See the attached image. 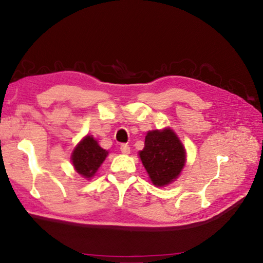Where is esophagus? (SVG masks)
Masks as SVG:
<instances>
[{
	"mask_svg": "<svg viewBox=\"0 0 263 263\" xmlns=\"http://www.w3.org/2000/svg\"><path fill=\"white\" fill-rule=\"evenodd\" d=\"M121 152L123 154H130V146L126 145V144L121 145Z\"/></svg>",
	"mask_w": 263,
	"mask_h": 263,
	"instance_id": "esophagus-1",
	"label": "esophagus"
}]
</instances>
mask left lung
Masks as SVG:
<instances>
[{"label":"left lung","mask_w":263,"mask_h":263,"mask_svg":"<svg viewBox=\"0 0 263 263\" xmlns=\"http://www.w3.org/2000/svg\"><path fill=\"white\" fill-rule=\"evenodd\" d=\"M152 183L164 186L177 179L185 164V149L172 128L148 131L139 152Z\"/></svg>","instance_id":"left-lung-1"}]
</instances>
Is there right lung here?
I'll return each instance as SVG.
<instances>
[{
	"mask_svg": "<svg viewBox=\"0 0 263 263\" xmlns=\"http://www.w3.org/2000/svg\"><path fill=\"white\" fill-rule=\"evenodd\" d=\"M108 155L91 136H86L79 142L72 153V162L80 175L91 179Z\"/></svg>",
	"mask_w": 263,
	"mask_h": 263,
	"instance_id": "add662e5",
	"label": "right lung"
}]
</instances>
